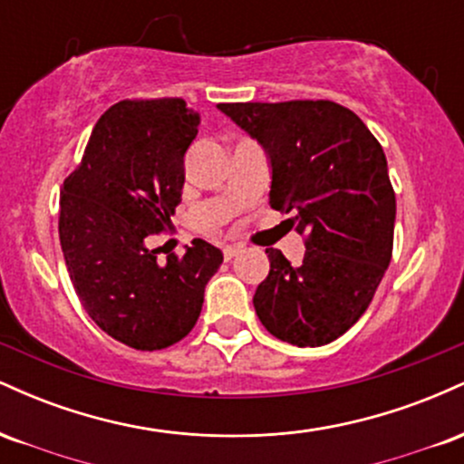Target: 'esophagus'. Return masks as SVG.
Instances as JSON below:
<instances>
[{
	"label": "esophagus",
	"mask_w": 464,
	"mask_h": 464,
	"mask_svg": "<svg viewBox=\"0 0 464 464\" xmlns=\"http://www.w3.org/2000/svg\"><path fill=\"white\" fill-rule=\"evenodd\" d=\"M242 244H228V246H225V259H233L237 257L239 253H242Z\"/></svg>",
	"instance_id": "1"
}]
</instances>
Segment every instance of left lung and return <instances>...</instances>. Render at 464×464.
<instances>
[{
  "label": "left lung",
  "instance_id": "8db88e82",
  "mask_svg": "<svg viewBox=\"0 0 464 464\" xmlns=\"http://www.w3.org/2000/svg\"><path fill=\"white\" fill-rule=\"evenodd\" d=\"M270 159V207L305 236L301 266L266 248L259 321L296 347H323L358 323L392 257L395 191L386 154L353 111L329 100L218 104Z\"/></svg>",
  "mask_w": 464,
  "mask_h": 464
}]
</instances>
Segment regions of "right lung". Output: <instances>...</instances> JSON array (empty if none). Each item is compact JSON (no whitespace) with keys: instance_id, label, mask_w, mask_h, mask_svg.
<instances>
[{"instance_id":"right-lung-1","label":"right lung","mask_w":464,"mask_h":464,"mask_svg":"<svg viewBox=\"0 0 464 464\" xmlns=\"http://www.w3.org/2000/svg\"><path fill=\"white\" fill-rule=\"evenodd\" d=\"M198 124L180 98L117 102L63 183L58 236L69 279L93 323L132 349L183 340L222 264V250L205 239L165 264L146 246L152 233L172 227Z\"/></svg>"}]
</instances>
